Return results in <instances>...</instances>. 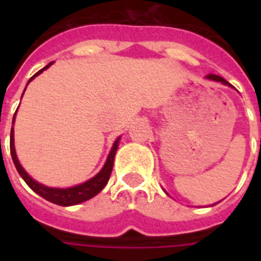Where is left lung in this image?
Segmentation results:
<instances>
[{"instance_id":"1","label":"left lung","mask_w":261,"mask_h":261,"mask_svg":"<svg viewBox=\"0 0 261 261\" xmlns=\"http://www.w3.org/2000/svg\"><path fill=\"white\" fill-rule=\"evenodd\" d=\"M207 79H208V80H213V81H218V83H222V84H225V85H229V83H227L226 80H223L222 77H219V75L208 74V75H207Z\"/></svg>"}]
</instances>
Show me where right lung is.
Wrapping results in <instances>:
<instances>
[{
  "mask_svg": "<svg viewBox=\"0 0 261 261\" xmlns=\"http://www.w3.org/2000/svg\"><path fill=\"white\" fill-rule=\"evenodd\" d=\"M51 63L53 62H50L46 67H43L42 70H39L36 74L32 75L28 83H31V81H32L36 75L40 74L43 70H46L47 67L51 66ZM118 142L119 138L118 141H115L114 146L111 149L110 154H108V159H107L106 161V165L102 167L101 171L98 172L94 177H92L90 180H88V181L83 182V184H80V186L71 187V188H50V187L42 186V184H39L38 181H35L34 178L30 177V174L22 169V167L20 165V163H18L17 157H16V150H14L13 127H12V130H10V154H12V160H13L14 167H16L17 172L20 173V176L24 178V181L28 184V187H30L31 190L35 191L36 194L40 195L42 198H44L46 200H48V202L59 204V206H74V204L85 202L88 199L96 196V195L106 187V184L108 182V180H110L112 167H114V159L115 153L118 150Z\"/></svg>",
  "mask_w": 261,
  "mask_h": 261,
  "instance_id": "1",
  "label": "right lung"
}]
</instances>
